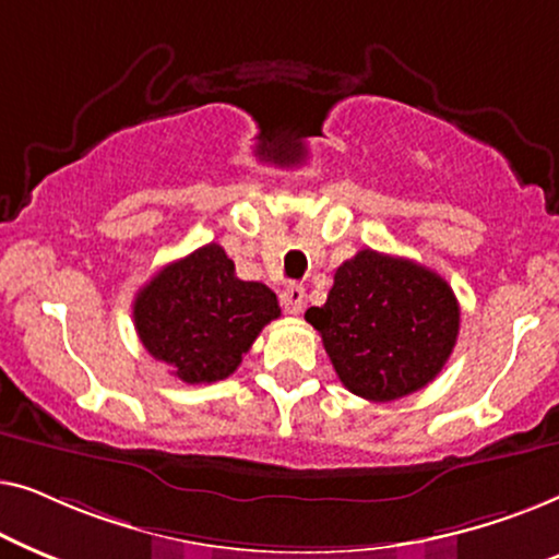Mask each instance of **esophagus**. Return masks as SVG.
<instances>
[{"label":"esophagus","instance_id":"esophagus-1","mask_svg":"<svg viewBox=\"0 0 559 559\" xmlns=\"http://www.w3.org/2000/svg\"><path fill=\"white\" fill-rule=\"evenodd\" d=\"M282 308H285L287 316H300L305 308V289L302 287H287L285 293L280 295Z\"/></svg>","mask_w":559,"mask_h":559}]
</instances>
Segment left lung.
Instances as JSON below:
<instances>
[{
	"instance_id": "obj_1",
	"label": "left lung",
	"mask_w": 559,
	"mask_h": 559,
	"mask_svg": "<svg viewBox=\"0 0 559 559\" xmlns=\"http://www.w3.org/2000/svg\"><path fill=\"white\" fill-rule=\"evenodd\" d=\"M305 320L323 338L343 386L394 402L430 384L453 354L461 308L440 274L361 249L335 270L323 308Z\"/></svg>"
}]
</instances>
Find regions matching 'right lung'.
<instances>
[{
    "mask_svg": "<svg viewBox=\"0 0 559 559\" xmlns=\"http://www.w3.org/2000/svg\"><path fill=\"white\" fill-rule=\"evenodd\" d=\"M274 318H280L277 295L262 282L236 277L218 243L163 266L134 297L142 346L186 384L231 377Z\"/></svg>",
    "mask_w": 559,
    "mask_h": 559,
    "instance_id": "add662e5",
    "label": "right lung"
}]
</instances>
